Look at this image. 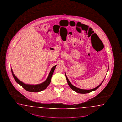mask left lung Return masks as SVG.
I'll list each match as a JSON object with an SVG mask.
<instances>
[{
  "mask_svg": "<svg viewBox=\"0 0 122 122\" xmlns=\"http://www.w3.org/2000/svg\"><path fill=\"white\" fill-rule=\"evenodd\" d=\"M65 76H66V79H67V83L68 84V85H69V86L70 87H71V89L72 90H73V91H75V92H76V93H90L91 92H92V91H95V90H96L97 89L99 88V87L100 86V85L102 84V83L103 82V81L104 80V79L103 81H102V83H101V84H100L99 86H97L96 87L92 89H91V90H84V89H81L78 88H77V87H75V86H74V85H73L71 83V82H70L69 81V80L68 79V78L67 77V76H66V74L65 73Z\"/></svg>",
  "mask_w": 122,
  "mask_h": 122,
  "instance_id": "1",
  "label": "left lung"
}]
</instances>
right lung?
<instances>
[{
    "mask_svg": "<svg viewBox=\"0 0 122 122\" xmlns=\"http://www.w3.org/2000/svg\"><path fill=\"white\" fill-rule=\"evenodd\" d=\"M56 66L57 65H55V66L53 67L51 69V70L50 73L46 81H44L41 84H38L36 85H30V84H24V83L20 81L19 79H18L17 77L15 75V74H13L12 67H11V71L12 73L13 77L18 84H19V85L22 86L23 88L29 92H38L46 89L48 87V86L49 85L51 81V77L52 76L53 74L54 73V70L55 69V67H56Z\"/></svg>",
    "mask_w": 122,
    "mask_h": 122,
    "instance_id": "add662e5",
    "label": "right lung"
}]
</instances>
